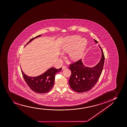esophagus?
<instances>
[{
  "mask_svg": "<svg viewBox=\"0 0 127 127\" xmlns=\"http://www.w3.org/2000/svg\"><path fill=\"white\" fill-rule=\"evenodd\" d=\"M66 67L65 66H63V67H62V70H64V69H65L66 68Z\"/></svg>",
  "mask_w": 127,
  "mask_h": 127,
  "instance_id": "34e87169",
  "label": "esophagus"
}]
</instances>
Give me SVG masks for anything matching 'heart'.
Masks as SVG:
<instances>
[{
	"instance_id": "b5f03b06",
	"label": "heart",
	"mask_w": 127,
	"mask_h": 127,
	"mask_svg": "<svg viewBox=\"0 0 127 127\" xmlns=\"http://www.w3.org/2000/svg\"><path fill=\"white\" fill-rule=\"evenodd\" d=\"M80 38L79 35H74L67 39L61 46L62 52L68 53L70 59L77 61L83 56L87 45V40L85 38ZM60 57H63V54Z\"/></svg>"
}]
</instances>
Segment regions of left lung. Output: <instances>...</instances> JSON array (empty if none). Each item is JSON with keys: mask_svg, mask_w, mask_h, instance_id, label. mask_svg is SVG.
Returning a JSON list of instances; mask_svg holds the SVG:
<instances>
[{"mask_svg": "<svg viewBox=\"0 0 127 127\" xmlns=\"http://www.w3.org/2000/svg\"><path fill=\"white\" fill-rule=\"evenodd\" d=\"M96 44L98 43L94 39ZM101 51V57L97 64L93 67L85 65L80 60L69 67L71 71L69 84L71 88L76 92L84 93L89 91L97 83L103 69L104 56L102 49L99 46Z\"/></svg>", "mask_w": 127, "mask_h": 127, "instance_id": "1", "label": "left lung"}]
</instances>
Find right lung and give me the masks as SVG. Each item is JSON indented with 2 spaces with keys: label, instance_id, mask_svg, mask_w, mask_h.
Wrapping results in <instances>:
<instances>
[{
  "label": "right lung",
  "instance_id": "1",
  "mask_svg": "<svg viewBox=\"0 0 127 127\" xmlns=\"http://www.w3.org/2000/svg\"><path fill=\"white\" fill-rule=\"evenodd\" d=\"M41 35V34H40L31 39L25 46L34 39ZM21 68L24 79L30 88L34 92L39 94L48 93L52 89L54 83L55 75L62 70V67L57 69L51 67L40 75L37 77H32L26 75L23 72L21 67Z\"/></svg>",
  "mask_w": 127,
  "mask_h": 127
}]
</instances>
